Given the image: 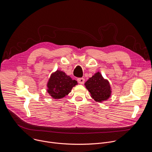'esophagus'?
I'll return each instance as SVG.
<instances>
[{
    "mask_svg": "<svg viewBox=\"0 0 152 152\" xmlns=\"http://www.w3.org/2000/svg\"><path fill=\"white\" fill-rule=\"evenodd\" d=\"M77 82L80 84H83L84 82H85V79L84 78H78Z\"/></svg>",
    "mask_w": 152,
    "mask_h": 152,
    "instance_id": "esophagus-1",
    "label": "esophagus"
}]
</instances>
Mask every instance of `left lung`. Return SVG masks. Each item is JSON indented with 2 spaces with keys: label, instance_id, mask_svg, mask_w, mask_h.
<instances>
[{
  "label": "left lung",
  "instance_id": "left-lung-1",
  "mask_svg": "<svg viewBox=\"0 0 152 152\" xmlns=\"http://www.w3.org/2000/svg\"><path fill=\"white\" fill-rule=\"evenodd\" d=\"M86 89L90 93L91 97L97 102L107 100L111 95V87L109 81L104 79L98 72L85 83Z\"/></svg>",
  "mask_w": 152,
  "mask_h": 152
}]
</instances>
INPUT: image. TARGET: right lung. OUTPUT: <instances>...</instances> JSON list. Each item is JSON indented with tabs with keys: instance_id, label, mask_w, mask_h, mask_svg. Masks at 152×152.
Here are the masks:
<instances>
[{
	"instance_id": "right-lung-1",
	"label": "right lung",
	"mask_w": 152,
	"mask_h": 152,
	"mask_svg": "<svg viewBox=\"0 0 152 152\" xmlns=\"http://www.w3.org/2000/svg\"><path fill=\"white\" fill-rule=\"evenodd\" d=\"M77 84L65 72L57 70L53 72L47 83V91L55 99H60L68 95L73 86Z\"/></svg>"
}]
</instances>
